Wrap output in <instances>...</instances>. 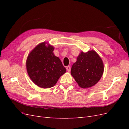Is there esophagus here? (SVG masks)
<instances>
[{
	"mask_svg": "<svg viewBox=\"0 0 129 129\" xmlns=\"http://www.w3.org/2000/svg\"><path fill=\"white\" fill-rule=\"evenodd\" d=\"M66 69H67V71L68 72H69L70 71H71V66H67V67H66Z\"/></svg>",
	"mask_w": 129,
	"mask_h": 129,
	"instance_id": "1",
	"label": "esophagus"
}]
</instances>
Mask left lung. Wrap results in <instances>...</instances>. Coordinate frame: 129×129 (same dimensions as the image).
Listing matches in <instances>:
<instances>
[{
	"label": "left lung",
	"instance_id": "left-lung-1",
	"mask_svg": "<svg viewBox=\"0 0 129 129\" xmlns=\"http://www.w3.org/2000/svg\"><path fill=\"white\" fill-rule=\"evenodd\" d=\"M104 72L102 58L94 50L81 52L71 69V75L82 88H90L100 80Z\"/></svg>",
	"mask_w": 129,
	"mask_h": 129
}]
</instances>
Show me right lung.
Masks as SVG:
<instances>
[{
	"instance_id": "1",
	"label": "right lung",
	"mask_w": 129,
	"mask_h": 129,
	"mask_svg": "<svg viewBox=\"0 0 129 129\" xmlns=\"http://www.w3.org/2000/svg\"><path fill=\"white\" fill-rule=\"evenodd\" d=\"M54 47L43 42L32 50L27 57L26 69L37 86L46 89L54 87L66 72L60 59L53 53Z\"/></svg>"
}]
</instances>
